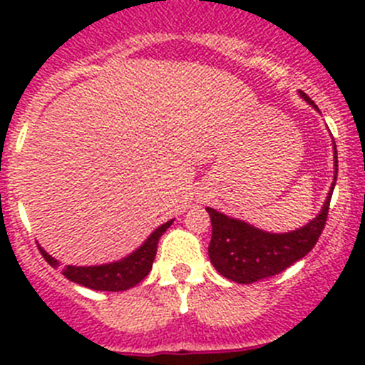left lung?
<instances>
[{
	"label": "left lung",
	"instance_id": "1",
	"mask_svg": "<svg viewBox=\"0 0 365 365\" xmlns=\"http://www.w3.org/2000/svg\"><path fill=\"white\" fill-rule=\"evenodd\" d=\"M300 95L316 108L314 102L304 91H300ZM334 148H336V143H334ZM336 178L337 176H334V180ZM334 185L319 215L311 220L307 226L292 231V233H264V231L249 226L247 222L230 219L217 210L206 208V212L210 213V220H212V240L208 245V256L213 267L220 275L235 282H240V284H251L261 279L272 277V275L281 274L282 270L292 267L305 254L311 252L318 238L322 237L327 217H329Z\"/></svg>",
	"mask_w": 365,
	"mask_h": 365
}]
</instances>
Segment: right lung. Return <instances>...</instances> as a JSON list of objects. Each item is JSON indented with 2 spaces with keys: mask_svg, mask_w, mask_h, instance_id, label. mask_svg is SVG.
Listing matches in <instances>:
<instances>
[{
  "mask_svg": "<svg viewBox=\"0 0 365 365\" xmlns=\"http://www.w3.org/2000/svg\"><path fill=\"white\" fill-rule=\"evenodd\" d=\"M171 224L173 220H169V222L157 227L152 233V237L138 251L130 254L128 257H125V259L116 261V263L101 264V267H70V264H67V267L61 268V274L68 281L77 282L81 286H86L90 289H98V292H123V289L134 288L152 270L159 238ZM38 249L43 259L49 264H53V267H56L58 261L53 259L42 247Z\"/></svg>",
  "mask_w": 365,
  "mask_h": 365,
  "instance_id": "1",
  "label": "right lung"
}]
</instances>
